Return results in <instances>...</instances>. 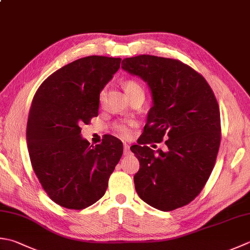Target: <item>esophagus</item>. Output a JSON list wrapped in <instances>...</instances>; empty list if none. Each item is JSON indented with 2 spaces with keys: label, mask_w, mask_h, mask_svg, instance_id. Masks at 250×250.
<instances>
[{
  "label": "esophagus",
  "mask_w": 250,
  "mask_h": 250,
  "mask_svg": "<svg viewBox=\"0 0 250 250\" xmlns=\"http://www.w3.org/2000/svg\"><path fill=\"white\" fill-rule=\"evenodd\" d=\"M124 150H125V154L128 155L130 153V146L128 144H125L124 145Z\"/></svg>",
  "instance_id": "1"
}]
</instances>
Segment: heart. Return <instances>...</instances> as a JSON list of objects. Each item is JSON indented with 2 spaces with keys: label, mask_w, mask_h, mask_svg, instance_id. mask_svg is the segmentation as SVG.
<instances>
[{
  "label": "heart",
  "mask_w": 250,
  "mask_h": 250,
  "mask_svg": "<svg viewBox=\"0 0 250 250\" xmlns=\"http://www.w3.org/2000/svg\"><path fill=\"white\" fill-rule=\"evenodd\" d=\"M124 89L126 93V95L129 96V99L139 94L144 95L143 87L140 85V83L134 80H126L124 83ZM103 93L104 92H102V95ZM132 126H133V122H121V124L115 125V130L121 138L128 139L132 135Z\"/></svg>",
  "instance_id": "heart-1"
}]
</instances>
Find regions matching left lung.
Listing matches in <instances>:
<instances>
[{
    "mask_svg": "<svg viewBox=\"0 0 250 250\" xmlns=\"http://www.w3.org/2000/svg\"><path fill=\"white\" fill-rule=\"evenodd\" d=\"M121 68L148 85L153 106L139 145L134 175L140 198L161 211L189 204L208 181L220 141L219 105L205 78L182 62L153 55L125 58ZM166 139V150L146 144Z\"/></svg>",
    "mask_w": 250,
    "mask_h": 250,
    "instance_id": "1",
    "label": "left lung"
}]
</instances>
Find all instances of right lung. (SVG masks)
<instances>
[{"label": "right lung", "instance_id": "right-lung-1", "mask_svg": "<svg viewBox=\"0 0 250 250\" xmlns=\"http://www.w3.org/2000/svg\"><path fill=\"white\" fill-rule=\"evenodd\" d=\"M121 58L87 56L62 67L34 95L27 124V145L34 173L54 203L84 209L101 199L124 153L108 135L90 145L80 125L99 115L100 93Z\"/></svg>", "mask_w": 250, "mask_h": 250}]
</instances>
